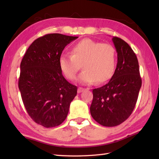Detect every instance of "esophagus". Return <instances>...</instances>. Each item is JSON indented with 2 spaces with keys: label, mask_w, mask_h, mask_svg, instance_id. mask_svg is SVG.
<instances>
[{
  "label": "esophagus",
  "mask_w": 159,
  "mask_h": 159,
  "mask_svg": "<svg viewBox=\"0 0 159 159\" xmlns=\"http://www.w3.org/2000/svg\"><path fill=\"white\" fill-rule=\"evenodd\" d=\"M84 90H85V89L82 88V87H79V89H78V93H81Z\"/></svg>",
  "instance_id": "1"
}]
</instances>
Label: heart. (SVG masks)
Masks as SVG:
<instances>
[{
    "mask_svg": "<svg viewBox=\"0 0 159 159\" xmlns=\"http://www.w3.org/2000/svg\"><path fill=\"white\" fill-rule=\"evenodd\" d=\"M116 63V52L113 46L88 38L75 43L71 55L63 54L59 59L61 72L71 80L75 79L82 66L84 70L78 80L84 84L107 81L113 76Z\"/></svg>",
    "mask_w": 159,
    "mask_h": 159,
    "instance_id": "1",
    "label": "heart"
}]
</instances>
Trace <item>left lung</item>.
Masks as SVG:
<instances>
[{
    "mask_svg": "<svg viewBox=\"0 0 159 159\" xmlns=\"http://www.w3.org/2000/svg\"><path fill=\"white\" fill-rule=\"evenodd\" d=\"M112 41L117 53L113 76L105 85L93 89L90 113L104 126H116L127 120L137 102L141 87L139 63L128 43L117 37Z\"/></svg>",
    "mask_w": 159,
    "mask_h": 159,
    "instance_id": "1",
    "label": "left lung"
}]
</instances>
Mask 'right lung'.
<instances>
[{
	"mask_svg": "<svg viewBox=\"0 0 159 159\" xmlns=\"http://www.w3.org/2000/svg\"><path fill=\"white\" fill-rule=\"evenodd\" d=\"M78 37L47 34L33 42L20 63L18 87L32 120L41 126H59L68 114L77 87L63 76L59 66L62 51Z\"/></svg>",
	"mask_w": 159,
	"mask_h": 159,
	"instance_id": "obj_1",
	"label": "right lung"
}]
</instances>
